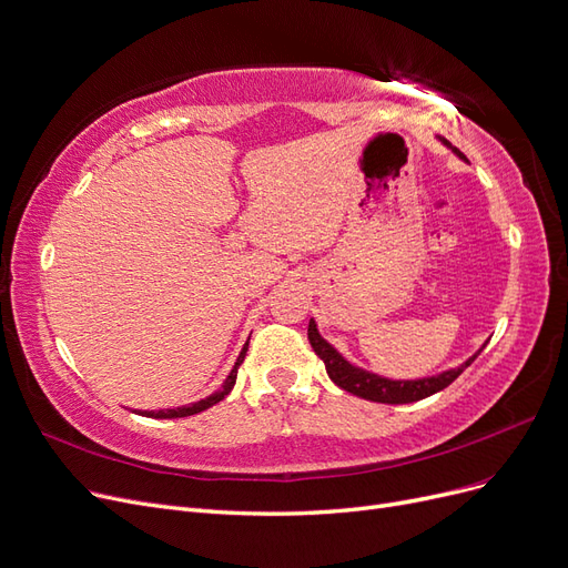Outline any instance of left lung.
Segmentation results:
<instances>
[{
    "instance_id": "obj_1",
    "label": "left lung",
    "mask_w": 568,
    "mask_h": 568,
    "mask_svg": "<svg viewBox=\"0 0 568 568\" xmlns=\"http://www.w3.org/2000/svg\"><path fill=\"white\" fill-rule=\"evenodd\" d=\"M443 140V138H439ZM443 144H447L449 150L458 156L464 159L466 156L460 154L456 146H452L447 140H443ZM308 342L316 351L318 358L325 363V369L329 374V379L337 384L339 388H344L346 393H353L363 397V400H372V403H384V405H407V403H416V400H424V397L447 388L454 379H458V374L464 372L466 367H470V363L477 358L479 351L485 348L481 346L473 358H468L464 365H458L454 369H447L443 374H435V376H424V379H412V382H395V379H386V376H379L374 372H367L363 367H355L353 363H348L344 355L334 348L332 344H327L321 332L316 321L311 318L308 323Z\"/></svg>"
}]
</instances>
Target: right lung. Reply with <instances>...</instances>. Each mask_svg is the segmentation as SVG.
<instances>
[{"instance_id":"add662e5","label":"right lung","mask_w":568,"mask_h":568,"mask_svg":"<svg viewBox=\"0 0 568 568\" xmlns=\"http://www.w3.org/2000/svg\"><path fill=\"white\" fill-rule=\"evenodd\" d=\"M245 353H247V344L243 346V351H241V355H239V361H236L234 369L229 372V376L224 379L222 388H220V390H215L213 395L203 397V400H199V403H194V405H184V407H178V409L140 412V416H154V418H182V416H192V414H199V412H203V409H207V407L217 405L220 400H224V395H229V393H231V388H234V384H236V376H239V367H241V363L245 361Z\"/></svg>"}]
</instances>
